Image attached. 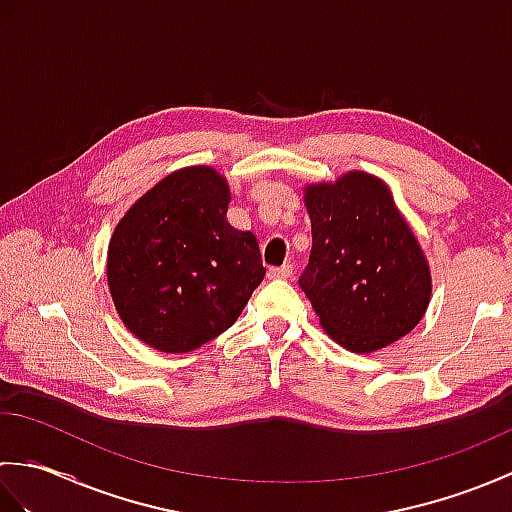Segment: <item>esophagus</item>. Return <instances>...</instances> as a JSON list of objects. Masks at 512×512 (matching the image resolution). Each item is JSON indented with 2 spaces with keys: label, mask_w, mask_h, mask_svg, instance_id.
Wrapping results in <instances>:
<instances>
[{
  "label": "esophagus",
  "mask_w": 512,
  "mask_h": 512,
  "mask_svg": "<svg viewBox=\"0 0 512 512\" xmlns=\"http://www.w3.org/2000/svg\"><path fill=\"white\" fill-rule=\"evenodd\" d=\"M268 275L273 279H288L292 275V266L284 264V266H273L268 270Z\"/></svg>",
  "instance_id": "obj_1"
}]
</instances>
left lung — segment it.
Masks as SVG:
<instances>
[{
  "mask_svg": "<svg viewBox=\"0 0 512 512\" xmlns=\"http://www.w3.org/2000/svg\"><path fill=\"white\" fill-rule=\"evenodd\" d=\"M312 250L299 277L323 330L352 352H374L409 334L431 297L418 239L389 189L352 171L308 187Z\"/></svg>",
  "mask_w": 512,
  "mask_h": 512,
  "instance_id": "8db88e82",
  "label": "left lung"
}]
</instances>
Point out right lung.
<instances>
[{"mask_svg":"<svg viewBox=\"0 0 512 512\" xmlns=\"http://www.w3.org/2000/svg\"><path fill=\"white\" fill-rule=\"evenodd\" d=\"M226 180L171 173L118 222L107 281L123 323L160 352H191L231 328L262 284L257 237L226 222Z\"/></svg>","mask_w":512,"mask_h":512,"instance_id":"right-lung-1","label":"right lung"}]
</instances>
